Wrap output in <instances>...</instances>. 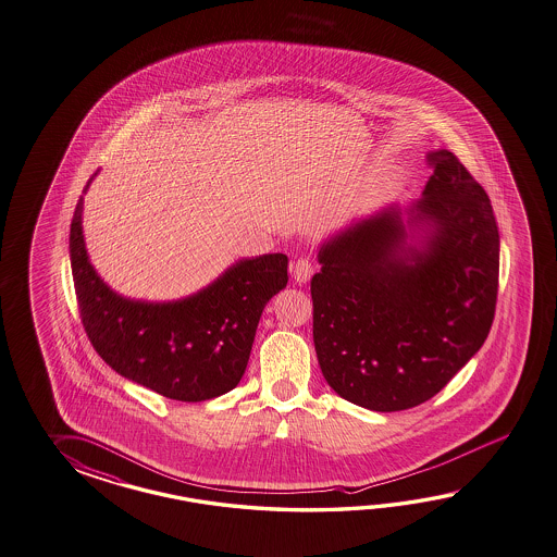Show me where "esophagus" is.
<instances>
[{"label":"esophagus","mask_w":557,"mask_h":557,"mask_svg":"<svg viewBox=\"0 0 557 557\" xmlns=\"http://www.w3.org/2000/svg\"><path fill=\"white\" fill-rule=\"evenodd\" d=\"M313 265L310 259L299 258L294 261L292 265V275L296 280V284L304 285L310 277H312Z\"/></svg>","instance_id":"1"}]
</instances>
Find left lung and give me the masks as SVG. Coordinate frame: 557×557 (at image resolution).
Instances as JSON below:
<instances>
[{
  "label": "left lung",
  "instance_id": "obj_1",
  "mask_svg": "<svg viewBox=\"0 0 557 557\" xmlns=\"http://www.w3.org/2000/svg\"><path fill=\"white\" fill-rule=\"evenodd\" d=\"M421 199L352 219L320 244L313 346L334 393L394 412L433 398L483 346L499 230L487 193L447 149Z\"/></svg>",
  "mask_w": 557,
  "mask_h": 557
}]
</instances>
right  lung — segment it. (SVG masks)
<instances>
[{
    "label": "right lung",
    "instance_id": "1",
    "mask_svg": "<svg viewBox=\"0 0 557 557\" xmlns=\"http://www.w3.org/2000/svg\"><path fill=\"white\" fill-rule=\"evenodd\" d=\"M86 183L70 225V265L82 324L96 352L126 380L181 403L233 391L244 376L268 301L287 285V256L242 258L209 285L169 301L126 298L88 258Z\"/></svg>",
    "mask_w": 557,
    "mask_h": 557
}]
</instances>
